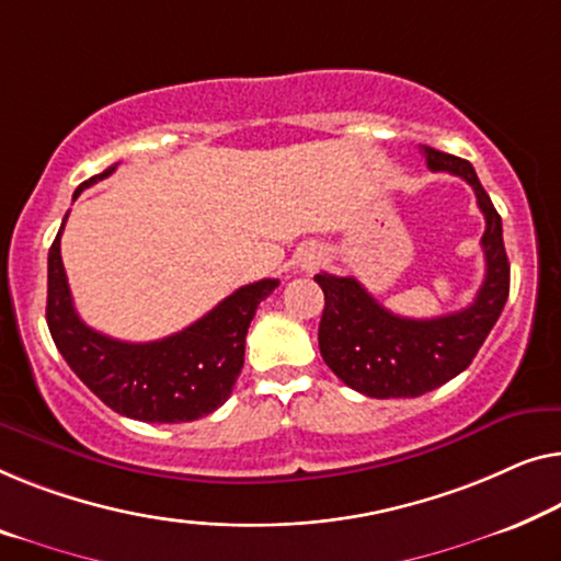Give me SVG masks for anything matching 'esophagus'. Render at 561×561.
I'll return each mask as SVG.
<instances>
[{
	"instance_id": "34e87169",
	"label": "esophagus",
	"mask_w": 561,
	"mask_h": 561,
	"mask_svg": "<svg viewBox=\"0 0 561 561\" xmlns=\"http://www.w3.org/2000/svg\"><path fill=\"white\" fill-rule=\"evenodd\" d=\"M321 250L319 248H308L304 255H300V267H304V271H313L316 265H319V261H321Z\"/></svg>"
}]
</instances>
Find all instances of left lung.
I'll use <instances>...</instances> for the list:
<instances>
[{
  "mask_svg": "<svg viewBox=\"0 0 561 561\" xmlns=\"http://www.w3.org/2000/svg\"><path fill=\"white\" fill-rule=\"evenodd\" d=\"M433 172H450L473 186L485 217L481 248L485 278L473 304L437 319H408L387 311L359 280L319 273L323 316L319 348L329 369L356 392L389 400L420 397L458 377L473 362L508 298V257L503 248L501 215L478 182L470 161L422 146Z\"/></svg>",
  "mask_w": 561,
  "mask_h": 561,
  "instance_id": "1",
  "label": "left lung"
}]
</instances>
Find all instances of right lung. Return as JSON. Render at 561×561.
<instances>
[{"label": "right lung", "mask_w": 561, "mask_h": 561, "mask_svg": "<svg viewBox=\"0 0 561 561\" xmlns=\"http://www.w3.org/2000/svg\"><path fill=\"white\" fill-rule=\"evenodd\" d=\"M113 172L116 164L91 176L72 199ZM65 220L47 255V327L80 381L113 412L141 422H190L225 404L245 362L250 321L261 300L278 288V280L263 278L238 288L172 336L128 344L80 321L60 257Z\"/></svg>", "instance_id": "obj_1"}]
</instances>
